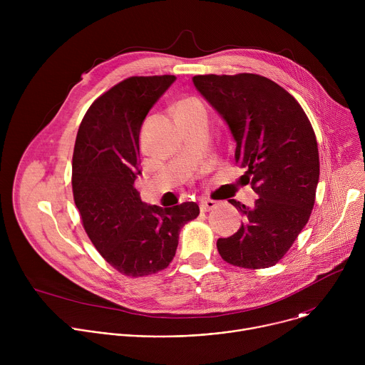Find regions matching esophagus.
<instances>
[{
	"label": "esophagus",
	"mask_w": 365,
	"mask_h": 365,
	"mask_svg": "<svg viewBox=\"0 0 365 365\" xmlns=\"http://www.w3.org/2000/svg\"><path fill=\"white\" fill-rule=\"evenodd\" d=\"M215 206H217V202H215V200H211V199H205V200L200 202V210H202L203 212L214 210Z\"/></svg>",
	"instance_id": "34e87169"
}]
</instances>
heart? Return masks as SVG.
<instances>
[{"label":"heart","mask_w":365,"mask_h":365,"mask_svg":"<svg viewBox=\"0 0 365 365\" xmlns=\"http://www.w3.org/2000/svg\"><path fill=\"white\" fill-rule=\"evenodd\" d=\"M195 106L202 107V103L197 99H183V101L179 102L178 110H185V108H190V107H195Z\"/></svg>","instance_id":"obj_1"}]
</instances>
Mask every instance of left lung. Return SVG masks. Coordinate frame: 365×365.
I'll use <instances>...</instances> for the list:
<instances>
[{
  "label": "left lung",
  "mask_w": 365,
  "mask_h": 365,
  "mask_svg": "<svg viewBox=\"0 0 365 365\" xmlns=\"http://www.w3.org/2000/svg\"><path fill=\"white\" fill-rule=\"evenodd\" d=\"M195 88L228 125L235 163L258 195L254 206L231 199L240 230L217 241L227 263L274 266L292 247L315 205L319 182L317 137L299 102L280 85L254 73L197 75Z\"/></svg>",
  "instance_id": "8db88e82"
}]
</instances>
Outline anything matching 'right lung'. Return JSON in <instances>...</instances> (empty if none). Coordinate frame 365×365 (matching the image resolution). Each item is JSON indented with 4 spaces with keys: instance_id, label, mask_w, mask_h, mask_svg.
I'll list each match as a JSON object with an SVG mask.
<instances>
[{
    "instance_id": "right-lung-1",
    "label": "right lung",
    "mask_w": 365,
    "mask_h": 365,
    "mask_svg": "<svg viewBox=\"0 0 365 365\" xmlns=\"http://www.w3.org/2000/svg\"><path fill=\"white\" fill-rule=\"evenodd\" d=\"M173 75L131 76L93 101L75 141L73 199L83 228L107 262L131 277L166 269L176 254L180 228L199 215L195 202L173 207L141 200L140 130Z\"/></svg>"
}]
</instances>
